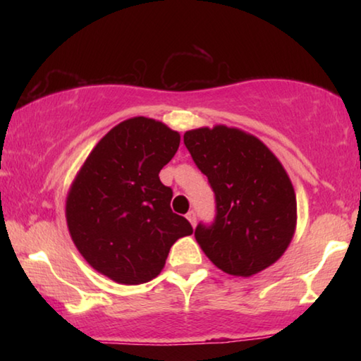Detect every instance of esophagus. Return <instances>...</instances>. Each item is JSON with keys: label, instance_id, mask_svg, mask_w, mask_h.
Wrapping results in <instances>:
<instances>
[{"label": "esophagus", "instance_id": "34e87169", "mask_svg": "<svg viewBox=\"0 0 361 361\" xmlns=\"http://www.w3.org/2000/svg\"><path fill=\"white\" fill-rule=\"evenodd\" d=\"M186 218L189 219V223H191L192 226H195V223H197V215H195V212H194V210H191V212H188V215H186Z\"/></svg>", "mask_w": 361, "mask_h": 361}]
</instances>
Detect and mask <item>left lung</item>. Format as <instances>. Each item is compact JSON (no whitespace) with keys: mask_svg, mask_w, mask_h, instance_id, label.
<instances>
[{"mask_svg":"<svg viewBox=\"0 0 361 361\" xmlns=\"http://www.w3.org/2000/svg\"><path fill=\"white\" fill-rule=\"evenodd\" d=\"M183 142L215 194V218L195 240L226 274L250 277L276 262L296 226V195L279 159L258 138L216 126L189 130Z\"/></svg>","mask_w":361,"mask_h":361,"instance_id":"obj_1","label":"left lung"}]
</instances>
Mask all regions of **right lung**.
Segmentation results:
<instances>
[{
    "label": "right lung",
    "instance_id": "add662e5",
    "mask_svg": "<svg viewBox=\"0 0 361 361\" xmlns=\"http://www.w3.org/2000/svg\"><path fill=\"white\" fill-rule=\"evenodd\" d=\"M180 133L148 118L121 122L85 159L66 199V223L79 253L118 283L161 274L170 247L192 226L170 209L172 188L159 172L172 161Z\"/></svg>",
    "mask_w": 361,
    "mask_h": 361
}]
</instances>
